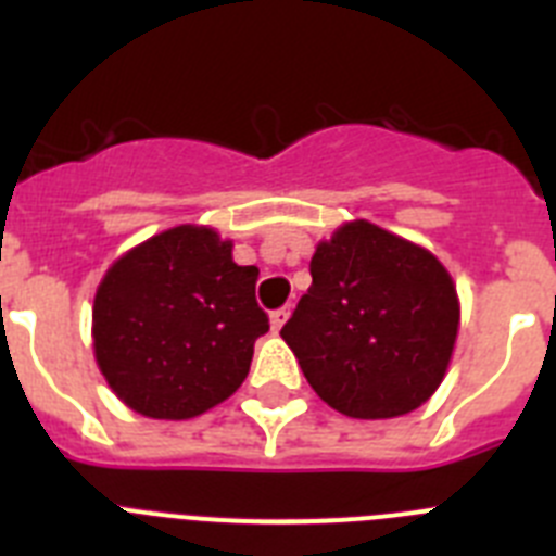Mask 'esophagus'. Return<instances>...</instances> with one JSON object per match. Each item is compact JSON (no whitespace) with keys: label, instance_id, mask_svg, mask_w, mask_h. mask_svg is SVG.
I'll return each instance as SVG.
<instances>
[{"label":"esophagus","instance_id":"34e87169","mask_svg":"<svg viewBox=\"0 0 556 556\" xmlns=\"http://www.w3.org/2000/svg\"><path fill=\"white\" fill-rule=\"evenodd\" d=\"M289 320V308H278V312L269 314V323H273V331H281L283 323Z\"/></svg>","mask_w":556,"mask_h":556}]
</instances>
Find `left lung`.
<instances>
[{
  "instance_id": "obj_1",
  "label": "left lung",
  "mask_w": 556,
  "mask_h": 556,
  "mask_svg": "<svg viewBox=\"0 0 556 556\" xmlns=\"http://www.w3.org/2000/svg\"><path fill=\"white\" fill-rule=\"evenodd\" d=\"M312 287L281 337L331 409L384 420L426 404L459 331L448 269L378 225L348 223L312 255Z\"/></svg>"
}]
</instances>
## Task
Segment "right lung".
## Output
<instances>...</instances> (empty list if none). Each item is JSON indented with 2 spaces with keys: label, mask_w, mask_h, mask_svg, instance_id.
<instances>
[{
  "label": "right lung",
  "mask_w": 556,
  "mask_h": 556,
  "mask_svg": "<svg viewBox=\"0 0 556 556\" xmlns=\"http://www.w3.org/2000/svg\"><path fill=\"white\" fill-rule=\"evenodd\" d=\"M203 225L152 236L113 264L94 298V356L132 412L189 420L233 395L255 339L269 331L255 303L258 269Z\"/></svg>",
  "instance_id": "obj_1"
}]
</instances>
